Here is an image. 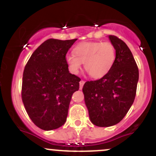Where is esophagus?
<instances>
[{"label":"esophagus","mask_w":156,"mask_h":156,"mask_svg":"<svg viewBox=\"0 0 156 156\" xmlns=\"http://www.w3.org/2000/svg\"><path fill=\"white\" fill-rule=\"evenodd\" d=\"M84 83H85V81H83V80H81V81H80V82H79V84H80V89H82V87H83V86H84Z\"/></svg>","instance_id":"34e87169"}]
</instances>
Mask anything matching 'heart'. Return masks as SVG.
Wrapping results in <instances>:
<instances>
[{"label": "heart", "instance_id": "obj_1", "mask_svg": "<svg viewBox=\"0 0 156 156\" xmlns=\"http://www.w3.org/2000/svg\"><path fill=\"white\" fill-rule=\"evenodd\" d=\"M70 72L78 74L84 63V69L92 78H100L107 75L115 60V49L110 42H86L77 45L74 54L66 57Z\"/></svg>", "mask_w": 156, "mask_h": 156}]
</instances>
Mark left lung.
Listing matches in <instances>:
<instances>
[{"label": "left lung", "mask_w": 156, "mask_h": 156, "mask_svg": "<svg viewBox=\"0 0 156 156\" xmlns=\"http://www.w3.org/2000/svg\"><path fill=\"white\" fill-rule=\"evenodd\" d=\"M115 49V60L107 75L83 87L84 101L91 122L98 127H110L124 119L134 101L139 70L126 44L108 35Z\"/></svg>", "instance_id": "8db88e82"}]
</instances>
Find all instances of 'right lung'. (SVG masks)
<instances>
[{
	"instance_id": "right-lung-1",
	"label": "right lung",
	"mask_w": 156,
	"mask_h": 156,
	"mask_svg": "<svg viewBox=\"0 0 156 156\" xmlns=\"http://www.w3.org/2000/svg\"><path fill=\"white\" fill-rule=\"evenodd\" d=\"M76 40L45 41L25 66L22 100L31 120L42 130L65 124L72 94L79 89L81 78L69 72L66 60Z\"/></svg>"
}]
</instances>
